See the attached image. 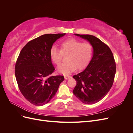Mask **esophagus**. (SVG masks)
<instances>
[{
    "label": "esophagus",
    "mask_w": 133,
    "mask_h": 133,
    "mask_svg": "<svg viewBox=\"0 0 133 133\" xmlns=\"http://www.w3.org/2000/svg\"><path fill=\"white\" fill-rule=\"evenodd\" d=\"M70 78H71V76L70 75H64V78H65V79H68Z\"/></svg>",
    "instance_id": "34e87169"
}]
</instances>
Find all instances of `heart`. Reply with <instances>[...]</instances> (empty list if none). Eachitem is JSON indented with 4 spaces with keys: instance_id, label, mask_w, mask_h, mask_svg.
<instances>
[{
    "instance_id": "heart-1",
    "label": "heart",
    "mask_w": 133,
    "mask_h": 133,
    "mask_svg": "<svg viewBox=\"0 0 133 133\" xmlns=\"http://www.w3.org/2000/svg\"><path fill=\"white\" fill-rule=\"evenodd\" d=\"M93 54V46L89 42H83L74 38L65 40L60 44V50L53 46L50 51V57L54 63L59 65L63 55H68L66 64L58 68L59 73L70 74L76 68L81 70L89 64Z\"/></svg>"
}]
</instances>
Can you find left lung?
Returning <instances> with one entry per match:
<instances>
[{"instance_id":"1","label":"left lung","mask_w":133,"mask_h":133,"mask_svg":"<svg viewBox=\"0 0 133 133\" xmlns=\"http://www.w3.org/2000/svg\"><path fill=\"white\" fill-rule=\"evenodd\" d=\"M75 35L87 39L93 46V56L86 69L73 78L76 82L74 94L86 104L98 102L105 96L113 84L116 64L113 54L106 44L93 35Z\"/></svg>"}]
</instances>
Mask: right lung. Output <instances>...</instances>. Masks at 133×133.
Here are the masks:
<instances>
[{
    "label": "right lung",
    "instance_id": "obj_1",
    "mask_svg": "<svg viewBox=\"0 0 133 133\" xmlns=\"http://www.w3.org/2000/svg\"><path fill=\"white\" fill-rule=\"evenodd\" d=\"M63 34H44L28 42L20 52L15 66L19 89L28 102L42 106L55 96L63 75L52 76L55 68L50 51Z\"/></svg>",
    "mask_w": 133,
    "mask_h": 133
}]
</instances>
